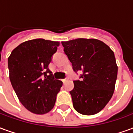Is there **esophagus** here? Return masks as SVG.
<instances>
[{
	"instance_id": "obj_1",
	"label": "esophagus",
	"mask_w": 133,
	"mask_h": 133,
	"mask_svg": "<svg viewBox=\"0 0 133 133\" xmlns=\"http://www.w3.org/2000/svg\"><path fill=\"white\" fill-rule=\"evenodd\" d=\"M62 81H63V83H65V82L67 81V79H63V80H62Z\"/></svg>"
}]
</instances>
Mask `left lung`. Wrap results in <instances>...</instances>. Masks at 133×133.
Returning <instances> with one entry per match:
<instances>
[{
	"mask_svg": "<svg viewBox=\"0 0 133 133\" xmlns=\"http://www.w3.org/2000/svg\"><path fill=\"white\" fill-rule=\"evenodd\" d=\"M62 45L73 71L83 72L79 80L73 81L74 88L70 91L74 108L85 115L98 113L114 92L117 75L114 52L97 39L78 38Z\"/></svg>",
	"mask_w": 133,
	"mask_h": 133,
	"instance_id": "1",
	"label": "left lung"
}]
</instances>
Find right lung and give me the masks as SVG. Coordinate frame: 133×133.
<instances>
[{
    "mask_svg": "<svg viewBox=\"0 0 133 133\" xmlns=\"http://www.w3.org/2000/svg\"><path fill=\"white\" fill-rule=\"evenodd\" d=\"M58 42L42 38L25 41L13 50L8 60L9 78L19 100L35 114H45L54 107L63 82L48 68Z\"/></svg>",
    "mask_w": 133,
    "mask_h": 133,
    "instance_id": "obj_1",
    "label": "right lung"
}]
</instances>
